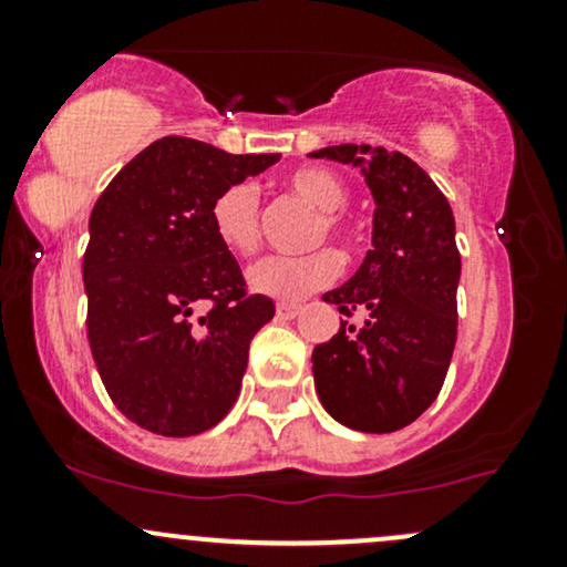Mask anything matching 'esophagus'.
<instances>
[{
  "label": "esophagus",
  "mask_w": 567,
  "mask_h": 567,
  "mask_svg": "<svg viewBox=\"0 0 567 567\" xmlns=\"http://www.w3.org/2000/svg\"><path fill=\"white\" fill-rule=\"evenodd\" d=\"M298 311H301V306L298 303H285V301L277 303V317H282V320H292Z\"/></svg>",
  "instance_id": "esophagus-1"
}]
</instances>
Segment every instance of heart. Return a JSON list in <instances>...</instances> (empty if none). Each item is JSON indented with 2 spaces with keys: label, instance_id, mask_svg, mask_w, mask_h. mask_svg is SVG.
<instances>
[{
  "label": "heart",
  "instance_id": "obj_1",
  "mask_svg": "<svg viewBox=\"0 0 567 567\" xmlns=\"http://www.w3.org/2000/svg\"><path fill=\"white\" fill-rule=\"evenodd\" d=\"M285 188L292 197L317 210V224L311 231V245L333 237L341 245L349 243V229L343 224L341 207L347 205V184L328 167H298L285 178ZM210 229L224 250L247 258L261 245V205L252 184H231L213 199ZM341 275V258L333 250H315L309 256L285 258L269 256L247 271V285L261 296L296 301L309 292L324 288Z\"/></svg>",
  "mask_w": 567,
  "mask_h": 567
}]
</instances>
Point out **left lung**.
Returning <instances> with one entry per match:
<instances>
[{
    "label": "left lung",
    "instance_id": "8db88e82",
    "mask_svg": "<svg viewBox=\"0 0 567 567\" xmlns=\"http://www.w3.org/2000/svg\"><path fill=\"white\" fill-rule=\"evenodd\" d=\"M315 159L360 167L373 194V250L322 301L362 324L311 351L315 386L338 424L386 434L413 424L437 400L451 365L461 256L445 194L413 159L383 146L341 143Z\"/></svg>",
    "mask_w": 567,
    "mask_h": 567
}]
</instances>
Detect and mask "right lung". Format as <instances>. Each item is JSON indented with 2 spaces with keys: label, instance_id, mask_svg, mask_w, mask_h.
I'll list each match as a JSON object with an SVG mask.
<instances>
[{
  "label": "right lung",
  "instance_id": "1",
  "mask_svg": "<svg viewBox=\"0 0 567 567\" xmlns=\"http://www.w3.org/2000/svg\"><path fill=\"white\" fill-rule=\"evenodd\" d=\"M277 159L167 135L97 197L82 261L87 338L103 386L133 424L192 437L237 402L247 349L275 303L245 292L237 258L210 229V205Z\"/></svg>",
  "mask_w": 567,
  "mask_h": 567
}]
</instances>
